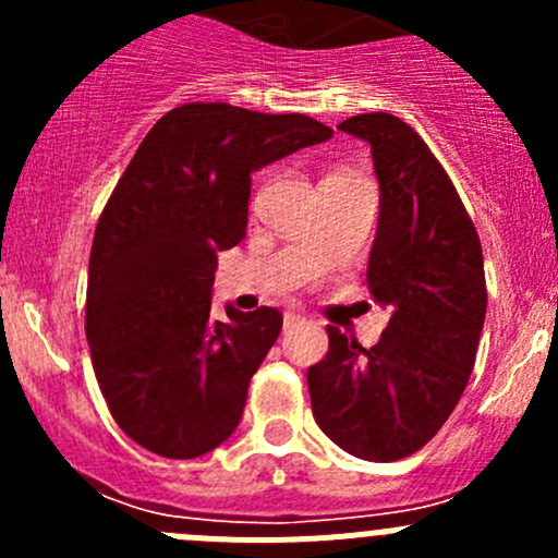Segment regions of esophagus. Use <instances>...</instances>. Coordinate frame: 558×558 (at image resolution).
<instances>
[{"instance_id": "obj_1", "label": "esophagus", "mask_w": 558, "mask_h": 558, "mask_svg": "<svg viewBox=\"0 0 558 558\" xmlns=\"http://www.w3.org/2000/svg\"><path fill=\"white\" fill-rule=\"evenodd\" d=\"M302 320H305V318H302L300 313H286L283 315V326H286V329H291V326H300Z\"/></svg>"}]
</instances>
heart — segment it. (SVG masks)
<instances>
[{
	"instance_id": "heart-1",
	"label": "heart",
	"mask_w": 558,
	"mask_h": 558,
	"mask_svg": "<svg viewBox=\"0 0 558 558\" xmlns=\"http://www.w3.org/2000/svg\"><path fill=\"white\" fill-rule=\"evenodd\" d=\"M335 174H345V172H335Z\"/></svg>"
}]
</instances>
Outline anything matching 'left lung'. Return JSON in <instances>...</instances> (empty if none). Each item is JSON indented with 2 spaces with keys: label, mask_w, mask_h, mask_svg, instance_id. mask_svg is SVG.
<instances>
[{
  "label": "left lung",
  "mask_w": 558,
  "mask_h": 558,
  "mask_svg": "<svg viewBox=\"0 0 558 558\" xmlns=\"http://www.w3.org/2000/svg\"><path fill=\"white\" fill-rule=\"evenodd\" d=\"M337 129L373 148L380 218L367 286L391 318L373 348L326 326L329 351L307 369V388L331 442L359 459L397 461L440 432L475 367L488 300L483 251L418 132L391 112Z\"/></svg>",
  "instance_id": "obj_1"
}]
</instances>
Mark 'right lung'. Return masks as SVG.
I'll list each match as a JSON object with an SVG mask.
<instances>
[{"mask_svg":"<svg viewBox=\"0 0 558 558\" xmlns=\"http://www.w3.org/2000/svg\"><path fill=\"white\" fill-rule=\"evenodd\" d=\"M331 134L300 112L189 102L140 143L99 216L86 291L94 373L137 446L196 459L238 429L283 315L213 318L218 251L245 238L251 172Z\"/></svg>","mask_w":558,"mask_h":558,"instance_id":"obj_1","label":"right lung"}]
</instances>
